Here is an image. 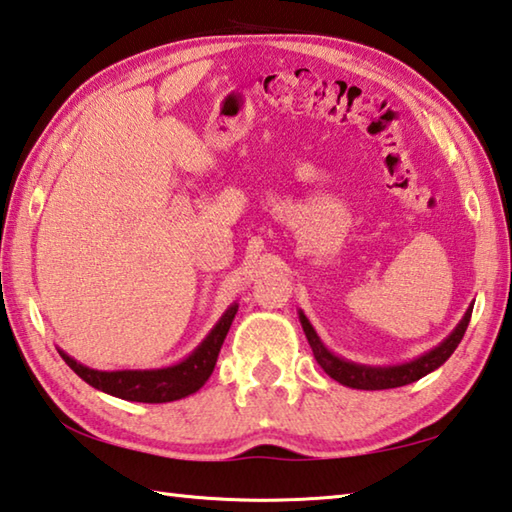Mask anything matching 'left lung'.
<instances>
[{
	"instance_id": "8db88e82",
	"label": "left lung",
	"mask_w": 512,
	"mask_h": 512,
	"mask_svg": "<svg viewBox=\"0 0 512 512\" xmlns=\"http://www.w3.org/2000/svg\"><path fill=\"white\" fill-rule=\"evenodd\" d=\"M470 315H472V306L466 311V315H463V320L457 324V329H454L439 347L423 353V356H418L416 360L403 362V365H389V367H367V365H358V362L338 358L336 353H331L322 345L318 333H315L311 322L306 320V315L302 311H300V322L306 333V340H309V345L313 349L315 360H318V365L327 371L333 380H338L340 385H347L353 389H369V392H374V389H394V387L410 385L414 380L430 374V371L439 369L443 362L452 356L454 349L459 347L463 333L468 329Z\"/></svg>"
}]
</instances>
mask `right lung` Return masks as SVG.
<instances>
[{
	"label": "right lung",
	"mask_w": 512,
	"mask_h": 512,
	"mask_svg": "<svg viewBox=\"0 0 512 512\" xmlns=\"http://www.w3.org/2000/svg\"><path fill=\"white\" fill-rule=\"evenodd\" d=\"M239 304H230L228 311L221 315V320L212 327V331L203 338L201 345L194 349L188 358L176 362L172 367L163 369H123V371H98L80 365L67 353L60 351L62 360L76 371V374L100 392L111 394L123 401L136 403H170L179 398L199 392L203 383L210 378L212 369L217 365V356L224 345L226 333Z\"/></svg>",
	"instance_id": "obj_1"
}]
</instances>
